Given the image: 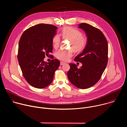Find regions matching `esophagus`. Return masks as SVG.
<instances>
[{
	"instance_id": "obj_1",
	"label": "esophagus",
	"mask_w": 127,
	"mask_h": 127,
	"mask_svg": "<svg viewBox=\"0 0 127 127\" xmlns=\"http://www.w3.org/2000/svg\"><path fill=\"white\" fill-rule=\"evenodd\" d=\"M64 64H65V62H62V61L60 62V65H64Z\"/></svg>"
}]
</instances>
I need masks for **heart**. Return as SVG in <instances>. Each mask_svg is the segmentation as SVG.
Masks as SVG:
<instances>
[{"label": "heart", "instance_id": "heart-1", "mask_svg": "<svg viewBox=\"0 0 127 127\" xmlns=\"http://www.w3.org/2000/svg\"><path fill=\"white\" fill-rule=\"evenodd\" d=\"M61 34L63 39L70 40L69 47L68 50L61 49L56 53L57 59L64 61H68L73 55V50L76 52L81 51L86 45V39L82 35V33L78 30L71 28L65 27L61 31ZM60 38L58 34L54 36L52 44L55 48L59 47L60 44Z\"/></svg>", "mask_w": 127, "mask_h": 127}]
</instances>
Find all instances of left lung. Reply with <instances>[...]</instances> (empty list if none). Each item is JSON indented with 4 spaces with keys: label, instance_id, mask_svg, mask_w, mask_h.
Segmentation results:
<instances>
[{
    "label": "left lung",
    "instance_id": "1",
    "mask_svg": "<svg viewBox=\"0 0 127 127\" xmlns=\"http://www.w3.org/2000/svg\"><path fill=\"white\" fill-rule=\"evenodd\" d=\"M79 28L85 32L87 42L83 52L74 58L82 66L78 68L70 63L67 73L70 82L81 89L89 88L100 79L108 61V44L105 36L99 29L86 23Z\"/></svg>",
    "mask_w": 127,
    "mask_h": 127
}]
</instances>
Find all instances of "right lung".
<instances>
[{
  "instance_id": "obj_1",
  "label": "right lung",
  "mask_w": 127,
  "mask_h": 127,
  "mask_svg": "<svg viewBox=\"0 0 127 127\" xmlns=\"http://www.w3.org/2000/svg\"><path fill=\"white\" fill-rule=\"evenodd\" d=\"M57 28L40 24L30 27L22 34L19 43L17 59L23 75L31 86L44 88L53 81L54 73L60 65L56 59L47 63L45 56L52 52V39Z\"/></svg>"
}]
</instances>
